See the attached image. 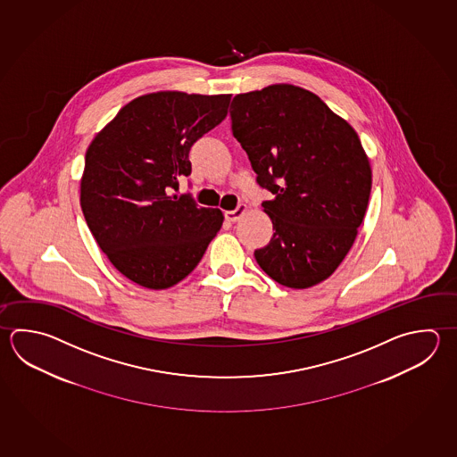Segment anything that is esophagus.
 Segmentation results:
<instances>
[{
  "label": "esophagus",
  "instance_id": "1",
  "mask_svg": "<svg viewBox=\"0 0 457 457\" xmlns=\"http://www.w3.org/2000/svg\"><path fill=\"white\" fill-rule=\"evenodd\" d=\"M249 208L247 205H239V207L236 208V210H229V212H226V220L228 221H239L242 216L245 215V212H247Z\"/></svg>",
  "mask_w": 457,
  "mask_h": 457
}]
</instances>
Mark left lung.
I'll list each match as a JSON object with an SVG mask.
<instances>
[{
  "instance_id": "8db88e82",
  "label": "left lung",
  "mask_w": 457,
  "mask_h": 457,
  "mask_svg": "<svg viewBox=\"0 0 457 457\" xmlns=\"http://www.w3.org/2000/svg\"><path fill=\"white\" fill-rule=\"evenodd\" d=\"M234 137L257 181L273 237L255 250L276 283L307 289L337 271L357 237L371 190L370 160L353 126L319 96L293 84L237 94Z\"/></svg>"
}]
</instances>
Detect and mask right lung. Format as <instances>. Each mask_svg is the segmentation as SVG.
Listing matches in <instances>:
<instances>
[{"instance_id":"right-lung-1","label":"right lung","mask_w":457,"mask_h":457,"mask_svg":"<svg viewBox=\"0 0 457 457\" xmlns=\"http://www.w3.org/2000/svg\"><path fill=\"white\" fill-rule=\"evenodd\" d=\"M229 94L163 90L120 108L87 148L80 208L112 267L146 289L189 275L223 224L220 208L178 195L189 150L228 114Z\"/></svg>"}]
</instances>
